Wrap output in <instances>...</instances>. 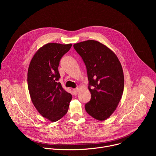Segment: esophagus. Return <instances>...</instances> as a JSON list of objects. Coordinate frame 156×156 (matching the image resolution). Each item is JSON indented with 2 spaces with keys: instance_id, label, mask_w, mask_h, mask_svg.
<instances>
[{
  "instance_id": "esophagus-1",
  "label": "esophagus",
  "mask_w": 156,
  "mask_h": 156,
  "mask_svg": "<svg viewBox=\"0 0 156 156\" xmlns=\"http://www.w3.org/2000/svg\"><path fill=\"white\" fill-rule=\"evenodd\" d=\"M73 94H74L75 95H77L78 93V88L73 89Z\"/></svg>"
}]
</instances>
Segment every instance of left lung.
Returning <instances> with one entry per match:
<instances>
[{
  "label": "left lung",
  "mask_w": 156,
  "mask_h": 156,
  "mask_svg": "<svg viewBox=\"0 0 156 156\" xmlns=\"http://www.w3.org/2000/svg\"><path fill=\"white\" fill-rule=\"evenodd\" d=\"M73 48L86 65L91 94L85 110L96 120H106L115 110L123 92L121 63L112 51L98 41L87 40L75 44Z\"/></svg>",
  "instance_id": "obj_1"
}]
</instances>
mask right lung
<instances>
[{"label": "right lung", "instance_id": "obj_1", "mask_svg": "<svg viewBox=\"0 0 156 156\" xmlns=\"http://www.w3.org/2000/svg\"><path fill=\"white\" fill-rule=\"evenodd\" d=\"M72 44L49 43L33 56L28 71V85L31 101L44 117L56 122L67 112L72 96L58 82L60 60Z\"/></svg>", "mask_w": 156, "mask_h": 156}]
</instances>
